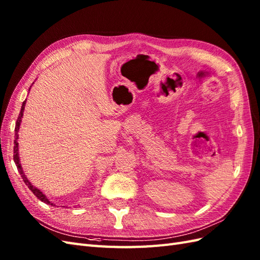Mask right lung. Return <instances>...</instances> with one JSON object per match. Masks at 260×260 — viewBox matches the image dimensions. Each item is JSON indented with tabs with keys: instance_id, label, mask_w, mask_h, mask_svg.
<instances>
[{
	"instance_id": "1",
	"label": "right lung",
	"mask_w": 260,
	"mask_h": 260,
	"mask_svg": "<svg viewBox=\"0 0 260 260\" xmlns=\"http://www.w3.org/2000/svg\"><path fill=\"white\" fill-rule=\"evenodd\" d=\"M35 84V83H34ZM31 87V86H30ZM30 89V88H29ZM26 101H27V99L23 102V105H21V109H20V112H19V115H18V117H17V121H16V126H15V140H14V162H15V165H16V167H17V170H18V172L20 173V175H21V177H23V180H24V182H25V184L27 185V186L29 187V189H30L34 194L38 197L41 202H43V203H46V204H48V205H53L52 204L50 200L47 198V196L43 194V192L39 189V188H37L36 186H34V185L29 182V180L27 179V176H26V174L24 173V170H23V168H21V165H20V159H19V153H18V136H19V134H18V132H19V127H20V124H21V117L24 116V110H25V106H26Z\"/></svg>"
}]
</instances>
